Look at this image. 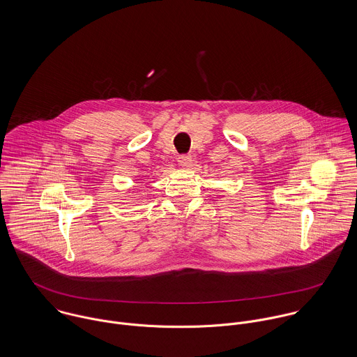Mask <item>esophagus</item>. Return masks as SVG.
<instances>
[{"label": "esophagus", "instance_id": "1", "mask_svg": "<svg viewBox=\"0 0 357 357\" xmlns=\"http://www.w3.org/2000/svg\"><path fill=\"white\" fill-rule=\"evenodd\" d=\"M191 160H192V158H191L190 153H183V155L178 156V162H180V165L184 166V167L190 166V165H191Z\"/></svg>", "mask_w": 357, "mask_h": 357}]
</instances>
